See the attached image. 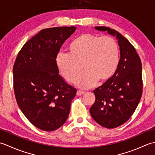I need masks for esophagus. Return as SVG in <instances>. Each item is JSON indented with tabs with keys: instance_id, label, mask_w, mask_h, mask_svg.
Listing matches in <instances>:
<instances>
[{
	"instance_id": "esophagus-1",
	"label": "esophagus",
	"mask_w": 155,
	"mask_h": 155,
	"mask_svg": "<svg viewBox=\"0 0 155 155\" xmlns=\"http://www.w3.org/2000/svg\"><path fill=\"white\" fill-rule=\"evenodd\" d=\"M85 92L84 91H81V90H78L77 91V93H76V94L78 96H81V95H83V94H84Z\"/></svg>"
}]
</instances>
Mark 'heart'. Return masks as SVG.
I'll use <instances>...</instances> for the list:
<instances>
[{
    "instance_id": "obj_1",
    "label": "heart",
    "mask_w": 155,
    "mask_h": 155,
    "mask_svg": "<svg viewBox=\"0 0 155 155\" xmlns=\"http://www.w3.org/2000/svg\"><path fill=\"white\" fill-rule=\"evenodd\" d=\"M56 63L59 71L69 83L76 81L82 67L84 71L79 78L77 85L87 89L97 81L106 82L114 75L119 64L118 45L108 36L81 34L69 43L68 54H58Z\"/></svg>"
}]
</instances>
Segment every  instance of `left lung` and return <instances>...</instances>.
<instances>
[{
	"label": "left lung",
	"mask_w": 155,
	"mask_h": 155,
	"mask_svg": "<svg viewBox=\"0 0 155 155\" xmlns=\"http://www.w3.org/2000/svg\"><path fill=\"white\" fill-rule=\"evenodd\" d=\"M95 29L116 36L120 51L117 70L108 81L94 90L96 100L90 109L97 124L114 128L128 121L140 102L143 94L142 64L133 45L118 31L106 27Z\"/></svg>",
	"instance_id": "obj_1"
}]
</instances>
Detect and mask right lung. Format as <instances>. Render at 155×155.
<instances>
[{
	"label": "right lung",
	"instance_id": "add662e5",
	"mask_svg": "<svg viewBox=\"0 0 155 155\" xmlns=\"http://www.w3.org/2000/svg\"><path fill=\"white\" fill-rule=\"evenodd\" d=\"M75 27L43 29L25 44L13 66L16 100L29 121L53 131L67 120L77 90L59 74L56 58Z\"/></svg>",
	"mask_w": 155,
	"mask_h": 155
}]
</instances>
